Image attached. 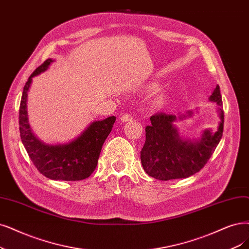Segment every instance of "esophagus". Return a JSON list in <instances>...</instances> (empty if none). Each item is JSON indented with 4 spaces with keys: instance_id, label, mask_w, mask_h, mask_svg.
<instances>
[{
    "instance_id": "obj_1",
    "label": "esophagus",
    "mask_w": 249,
    "mask_h": 249,
    "mask_svg": "<svg viewBox=\"0 0 249 249\" xmlns=\"http://www.w3.org/2000/svg\"><path fill=\"white\" fill-rule=\"evenodd\" d=\"M130 120H132V115L129 114V113H126L124 114L122 117H121V121L124 123V122H127V121H130Z\"/></svg>"
}]
</instances>
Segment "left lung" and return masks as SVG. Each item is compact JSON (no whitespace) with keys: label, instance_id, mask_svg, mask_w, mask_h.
<instances>
[{"label":"left lung","instance_id":"left-lung-1","mask_svg":"<svg viewBox=\"0 0 249 249\" xmlns=\"http://www.w3.org/2000/svg\"><path fill=\"white\" fill-rule=\"evenodd\" d=\"M209 100L223 106L218 85ZM219 116L222 122L214 133L206 130L200 141L192 142L179 137L178 129L173 125L178 120L176 116L165 113L153 115L150 119L151 125L145 127V142L141 152L144 171L150 177L160 180L187 178L199 172L205 166L222 140L224 110L220 107Z\"/></svg>","mask_w":249,"mask_h":249}]
</instances>
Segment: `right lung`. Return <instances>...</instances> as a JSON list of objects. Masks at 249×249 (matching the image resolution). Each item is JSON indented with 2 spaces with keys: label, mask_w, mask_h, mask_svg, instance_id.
Returning a JSON list of instances; mask_svg holds the SVG:
<instances>
[{
  "label": "right lung",
  "mask_w": 249,
  "mask_h": 249,
  "mask_svg": "<svg viewBox=\"0 0 249 249\" xmlns=\"http://www.w3.org/2000/svg\"><path fill=\"white\" fill-rule=\"evenodd\" d=\"M52 62L46 59L25 83L19 107V131L24 148L36 168L54 180H82L89 178L97 166L101 148L112 131L116 117L95 121L78 139L67 144L49 145L33 134L27 120L26 99L32 78L45 71Z\"/></svg>",
  "instance_id": "obj_1"
}]
</instances>
